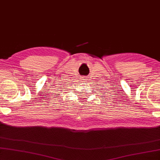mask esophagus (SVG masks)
Masks as SVG:
<instances>
[{
    "instance_id": "1",
    "label": "esophagus",
    "mask_w": 160,
    "mask_h": 160,
    "mask_svg": "<svg viewBox=\"0 0 160 160\" xmlns=\"http://www.w3.org/2000/svg\"><path fill=\"white\" fill-rule=\"evenodd\" d=\"M81 80H82L83 82H88L89 81V79L88 78V77H85V76H83L81 78Z\"/></svg>"
}]
</instances>
